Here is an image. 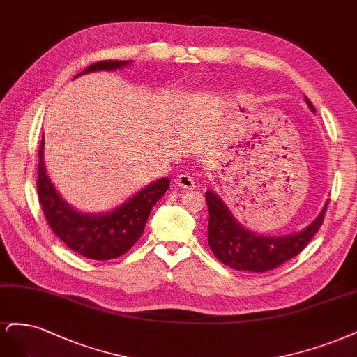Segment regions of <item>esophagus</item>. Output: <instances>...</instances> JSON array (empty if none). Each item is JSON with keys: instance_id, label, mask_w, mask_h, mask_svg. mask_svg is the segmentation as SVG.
<instances>
[{"instance_id": "1", "label": "esophagus", "mask_w": 357, "mask_h": 357, "mask_svg": "<svg viewBox=\"0 0 357 357\" xmlns=\"http://www.w3.org/2000/svg\"><path fill=\"white\" fill-rule=\"evenodd\" d=\"M176 185L183 190H192L195 188V181L190 174H181L176 178Z\"/></svg>"}]
</instances>
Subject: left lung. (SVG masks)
<instances>
[{
  "instance_id": "obj_1",
  "label": "left lung",
  "mask_w": 357,
  "mask_h": 357,
  "mask_svg": "<svg viewBox=\"0 0 357 357\" xmlns=\"http://www.w3.org/2000/svg\"><path fill=\"white\" fill-rule=\"evenodd\" d=\"M305 102L314 112L313 103L307 96ZM206 203L209 209L208 240L213 255L234 270L262 273L282 266L310 243L324 224L329 200L316 220L301 231L278 237L249 231L236 220L228 206L213 191H206Z\"/></svg>"
}]
</instances>
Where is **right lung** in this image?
<instances>
[{
  "label": "right lung",
  "instance_id": "1",
  "mask_svg": "<svg viewBox=\"0 0 357 357\" xmlns=\"http://www.w3.org/2000/svg\"><path fill=\"white\" fill-rule=\"evenodd\" d=\"M130 61H102L91 63L74 78L95 71H114ZM170 179L160 178L137 191L117 209L107 213H83L68 204L56 191L44 166V135L38 149L37 190L41 208L53 233L63 243L89 259L107 261L124 255L144 233L149 212L163 197Z\"/></svg>",
  "mask_w": 357,
  "mask_h": 357
}]
</instances>
